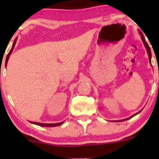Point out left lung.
<instances>
[{
    "label": "left lung",
    "mask_w": 159,
    "mask_h": 159,
    "mask_svg": "<svg viewBox=\"0 0 159 159\" xmlns=\"http://www.w3.org/2000/svg\"><path fill=\"white\" fill-rule=\"evenodd\" d=\"M139 34H140V35H141V38H142V42H143L144 45H145V48H146L147 53H148V55L149 62H150V64H151V59H152V53H151V49H150V47H149V46H148V44H147V42H146V41H145V37H144V35L142 34V32H141V30H139ZM140 111H139V112H138V113L134 114V115H131V117H129V118H125V119H123V120H118V121H125V120L130 119V118H132V117H134V115H138V114H139V113H140Z\"/></svg>",
    "instance_id": "obj_1"
}]
</instances>
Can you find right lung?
Instances as JSON below:
<instances>
[{
	"label": "right lung",
	"mask_w": 159,
	"mask_h": 159,
	"mask_svg": "<svg viewBox=\"0 0 159 159\" xmlns=\"http://www.w3.org/2000/svg\"><path fill=\"white\" fill-rule=\"evenodd\" d=\"M16 41H17V38H16V39L14 40V43H13L12 48H11L10 52L8 53V54H7V57H6V61H5V65H7V61H8L9 57H10L11 52H12V51H13V50H14V46H15ZM30 122L32 123V124L42 126V127H55V126H58V125H61V124H63L64 121H62V122H59V123H54V124H47V123H40V122H35V121H30Z\"/></svg>",
	"instance_id": "right-lung-1"
}]
</instances>
